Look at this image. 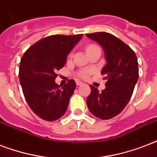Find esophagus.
<instances>
[{"mask_svg":"<svg viewBox=\"0 0 157 157\" xmlns=\"http://www.w3.org/2000/svg\"><path fill=\"white\" fill-rule=\"evenodd\" d=\"M76 86H82L83 85V83L82 82H81V81H76Z\"/></svg>","mask_w":157,"mask_h":157,"instance_id":"34e87169","label":"esophagus"}]
</instances>
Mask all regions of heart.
<instances>
[{"mask_svg": "<svg viewBox=\"0 0 157 157\" xmlns=\"http://www.w3.org/2000/svg\"><path fill=\"white\" fill-rule=\"evenodd\" d=\"M100 50L99 47H98V45H94V44H90V45H89L87 47H86V52L88 54L89 52H90V51H93V50ZM89 74H90V71H87V70H83V71H79L78 74H77V76L79 77H81V78H86L87 76H89Z\"/></svg>", "mask_w": 157, "mask_h": 157, "instance_id": "1", "label": "heart"}]
</instances>
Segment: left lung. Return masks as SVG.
<instances>
[{
    "label": "left lung",
    "mask_w": 157,
    "mask_h": 157,
    "mask_svg": "<svg viewBox=\"0 0 157 157\" xmlns=\"http://www.w3.org/2000/svg\"><path fill=\"white\" fill-rule=\"evenodd\" d=\"M103 47L107 64L101 74L107 80L99 92L91 86L86 103L90 112L102 120H108L122 112L131 98L139 79L138 59L134 50L119 38L108 33L86 34Z\"/></svg>",
    "instance_id": "left-lung-1"
}]
</instances>
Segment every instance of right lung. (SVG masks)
Masks as SVG:
<instances>
[{
    "mask_svg": "<svg viewBox=\"0 0 157 157\" xmlns=\"http://www.w3.org/2000/svg\"><path fill=\"white\" fill-rule=\"evenodd\" d=\"M83 34L53 35L40 39L23 54L19 65V81L31 109L41 119L53 121L65 114L76 82L55 83L56 72L65 65L67 56Z\"/></svg>",
    "mask_w": 157,
    "mask_h": 157,
    "instance_id": "1",
    "label": "right lung"
}]
</instances>
